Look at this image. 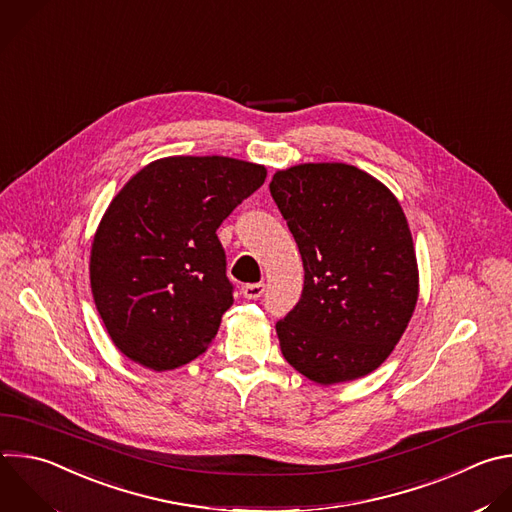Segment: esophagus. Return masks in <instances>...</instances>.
I'll return each instance as SVG.
<instances>
[{
    "label": "esophagus",
    "mask_w": 512,
    "mask_h": 512,
    "mask_svg": "<svg viewBox=\"0 0 512 512\" xmlns=\"http://www.w3.org/2000/svg\"><path fill=\"white\" fill-rule=\"evenodd\" d=\"M241 293H243L247 299H259V297L265 293V283H249V285H243Z\"/></svg>",
    "instance_id": "1"
}]
</instances>
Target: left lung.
<instances>
[{"instance_id":"8db88e82","label":"left lung","mask_w":512,"mask_h":512,"mask_svg":"<svg viewBox=\"0 0 512 512\" xmlns=\"http://www.w3.org/2000/svg\"><path fill=\"white\" fill-rule=\"evenodd\" d=\"M269 189L305 271L299 303L275 325L283 358L321 386L372 374L400 342L420 291L398 199L346 162L277 170Z\"/></svg>"}]
</instances>
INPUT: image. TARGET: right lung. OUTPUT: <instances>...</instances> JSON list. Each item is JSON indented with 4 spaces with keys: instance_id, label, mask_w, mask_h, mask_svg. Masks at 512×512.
Masks as SVG:
<instances>
[{
    "instance_id": "add662e5",
    "label": "right lung",
    "mask_w": 512,
    "mask_h": 512,
    "mask_svg": "<svg viewBox=\"0 0 512 512\" xmlns=\"http://www.w3.org/2000/svg\"><path fill=\"white\" fill-rule=\"evenodd\" d=\"M267 177L231 156L152 160L118 191L96 229L90 287L112 344L166 372L199 358L233 305L221 223Z\"/></svg>"
}]
</instances>
